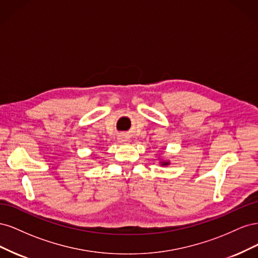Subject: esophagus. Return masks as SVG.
I'll list each match as a JSON object with an SVG mask.
<instances>
[{"label": "esophagus", "mask_w": 258, "mask_h": 258, "mask_svg": "<svg viewBox=\"0 0 258 258\" xmlns=\"http://www.w3.org/2000/svg\"><path fill=\"white\" fill-rule=\"evenodd\" d=\"M118 140L120 142H126L127 141V137L126 136H120L119 138H118Z\"/></svg>", "instance_id": "34e87169"}]
</instances>
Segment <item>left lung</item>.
Segmentation results:
<instances>
[{
    "mask_svg": "<svg viewBox=\"0 0 258 258\" xmlns=\"http://www.w3.org/2000/svg\"><path fill=\"white\" fill-rule=\"evenodd\" d=\"M159 163L160 166H163V167H167L170 165V161L167 160V159H162V158H159Z\"/></svg>",
    "mask_w": 258,
    "mask_h": 258,
    "instance_id": "left-lung-1",
    "label": "left lung"
}]
</instances>
